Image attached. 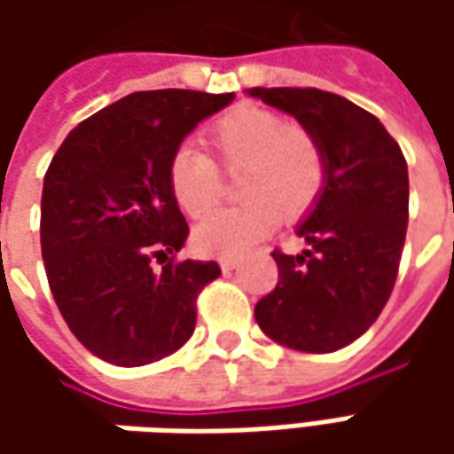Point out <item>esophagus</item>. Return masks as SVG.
<instances>
[{"label":"esophagus","mask_w":454,"mask_h":454,"mask_svg":"<svg viewBox=\"0 0 454 454\" xmlns=\"http://www.w3.org/2000/svg\"><path fill=\"white\" fill-rule=\"evenodd\" d=\"M237 265H239V262H237L235 257H219V268L224 272H232Z\"/></svg>","instance_id":"obj_1"}]
</instances>
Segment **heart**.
Segmentation results:
<instances>
[{
	"mask_svg": "<svg viewBox=\"0 0 454 454\" xmlns=\"http://www.w3.org/2000/svg\"><path fill=\"white\" fill-rule=\"evenodd\" d=\"M224 168L245 166L239 197L245 204L215 209L197 222L194 245L201 253L239 257L262 242L286 217L308 212L325 184V159L303 126L257 106L232 108L204 133ZM168 186L189 217L207 212L219 197L217 164L197 146L184 144L168 161Z\"/></svg>",
	"mask_w": 454,
	"mask_h": 454,
	"instance_id": "heart-1",
	"label": "heart"
}]
</instances>
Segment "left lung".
Masks as SVG:
<instances>
[{
    "mask_svg": "<svg viewBox=\"0 0 454 454\" xmlns=\"http://www.w3.org/2000/svg\"><path fill=\"white\" fill-rule=\"evenodd\" d=\"M293 115L325 159V184L298 237L301 254L275 250L278 286L254 305L275 343L331 354L356 340L392 295L410 219V176L399 144L356 103L318 88H250Z\"/></svg>",
    "mask_w": 454,
    "mask_h": 454,
    "instance_id": "1",
    "label": "left lung"
}]
</instances>
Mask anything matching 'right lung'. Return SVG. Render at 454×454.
<instances>
[{
  "label": "right lung",
  "mask_w": 454,
  "mask_h": 454,
  "mask_svg": "<svg viewBox=\"0 0 454 454\" xmlns=\"http://www.w3.org/2000/svg\"><path fill=\"white\" fill-rule=\"evenodd\" d=\"M232 98L131 93L78 123L50 161L40 215L47 283L75 339L108 364L144 366L194 333L197 295L219 265L171 257L189 224L168 186V161Z\"/></svg>",
  "instance_id": "obj_1"
}]
</instances>
